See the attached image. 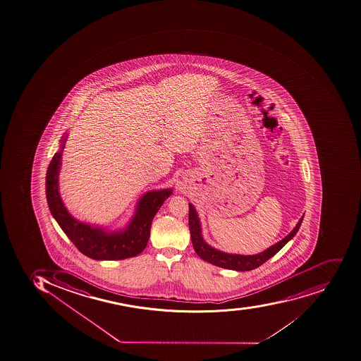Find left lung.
I'll use <instances>...</instances> for the list:
<instances>
[{
	"label": "left lung",
	"instance_id": "left-lung-1",
	"mask_svg": "<svg viewBox=\"0 0 361 361\" xmlns=\"http://www.w3.org/2000/svg\"><path fill=\"white\" fill-rule=\"evenodd\" d=\"M302 219H304V215L299 219L296 227L285 238H283L274 245L270 246L266 251L261 252L259 255H228L225 252L214 249L204 242L202 235V226H200V221H199L196 209H195L192 204H189V228H190L191 242H192L193 249L196 251L197 255L202 257V260L207 261L214 266L229 269V270H236V271H250V270L260 267L270 257H274L296 235L299 227L302 225Z\"/></svg>",
	"mask_w": 361,
	"mask_h": 361
}]
</instances>
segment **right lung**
<instances>
[{"mask_svg": "<svg viewBox=\"0 0 361 361\" xmlns=\"http://www.w3.org/2000/svg\"><path fill=\"white\" fill-rule=\"evenodd\" d=\"M65 140L64 136L61 149L54 155L46 173V197L51 215L76 249L93 260H123L140 255L147 245L154 216L172 195V190L163 189L145 193L140 199L136 214L128 226L121 232L106 233L100 227L76 221L65 208L59 192V173Z\"/></svg>", "mask_w": 361, "mask_h": 361, "instance_id": "right-lung-1", "label": "right lung"}]
</instances>
